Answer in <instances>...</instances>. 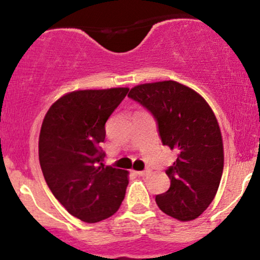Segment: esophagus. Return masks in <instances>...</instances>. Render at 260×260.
Segmentation results:
<instances>
[{"instance_id": "34e87169", "label": "esophagus", "mask_w": 260, "mask_h": 260, "mask_svg": "<svg viewBox=\"0 0 260 260\" xmlns=\"http://www.w3.org/2000/svg\"><path fill=\"white\" fill-rule=\"evenodd\" d=\"M136 174L138 176H148L149 174H150V170L147 169V170H143V171H137Z\"/></svg>"}]
</instances>
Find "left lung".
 Masks as SVG:
<instances>
[{
  "label": "left lung",
  "mask_w": 260,
  "mask_h": 260,
  "mask_svg": "<svg viewBox=\"0 0 260 260\" xmlns=\"http://www.w3.org/2000/svg\"><path fill=\"white\" fill-rule=\"evenodd\" d=\"M128 98L153 115L164 145L177 151L166 175L169 190L155 197L168 215L190 221L215 197L223 170L221 132L213 110L198 92L174 80L131 89Z\"/></svg>",
  "instance_id": "obj_1"
}]
</instances>
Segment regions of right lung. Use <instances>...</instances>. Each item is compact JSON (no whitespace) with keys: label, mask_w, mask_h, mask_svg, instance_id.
Masks as SVG:
<instances>
[{"label":"right lung","mask_w":260,"mask_h":260,"mask_svg":"<svg viewBox=\"0 0 260 260\" xmlns=\"http://www.w3.org/2000/svg\"><path fill=\"white\" fill-rule=\"evenodd\" d=\"M128 88L78 90L50 107L39 137V160L47 186L71 215L99 222L120 208L126 170L105 166V123Z\"/></svg>","instance_id":"1"}]
</instances>
